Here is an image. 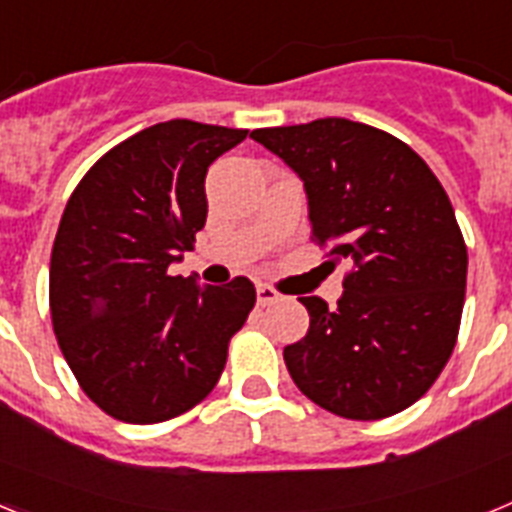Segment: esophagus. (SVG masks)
<instances>
[{
	"label": "esophagus",
	"mask_w": 512,
	"mask_h": 512,
	"mask_svg": "<svg viewBox=\"0 0 512 512\" xmlns=\"http://www.w3.org/2000/svg\"><path fill=\"white\" fill-rule=\"evenodd\" d=\"M256 300H259L261 307H266L282 300V295H279L274 287H269V284H259V287H256Z\"/></svg>",
	"instance_id": "1"
}]
</instances>
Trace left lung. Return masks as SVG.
<instances>
[{
  "label": "left lung",
  "instance_id": "8db88e82",
  "mask_svg": "<svg viewBox=\"0 0 512 512\" xmlns=\"http://www.w3.org/2000/svg\"><path fill=\"white\" fill-rule=\"evenodd\" d=\"M305 184L312 238L351 266L336 307L310 312L284 364L302 395L351 420L390 418L431 390L459 333L467 246L449 194L384 130L323 117L253 130Z\"/></svg>",
  "mask_w": 512,
  "mask_h": 512
}]
</instances>
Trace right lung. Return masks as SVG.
Masks as SVG:
<instances>
[{
	"mask_svg": "<svg viewBox=\"0 0 512 512\" xmlns=\"http://www.w3.org/2000/svg\"><path fill=\"white\" fill-rule=\"evenodd\" d=\"M248 130L158 122L104 153L63 210L51 253V318L81 390L125 423H161L205 400L256 302L169 277L205 228V176Z\"/></svg>",
	"mask_w": 512,
	"mask_h": 512,
	"instance_id": "right-lung-1",
	"label": "right lung"
}]
</instances>
